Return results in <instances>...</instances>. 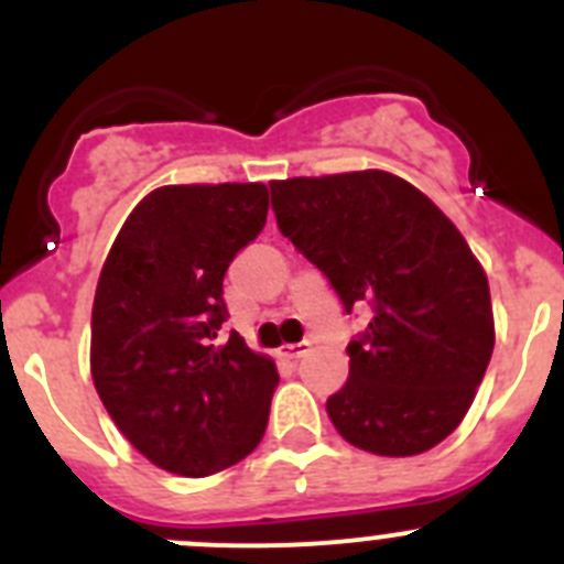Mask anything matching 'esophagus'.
Masks as SVG:
<instances>
[{"instance_id": "esophagus-1", "label": "esophagus", "mask_w": 564, "mask_h": 564, "mask_svg": "<svg viewBox=\"0 0 564 564\" xmlns=\"http://www.w3.org/2000/svg\"><path fill=\"white\" fill-rule=\"evenodd\" d=\"M308 354V341H297V345H283L281 347V356L283 359L294 361V359H303Z\"/></svg>"}]
</instances>
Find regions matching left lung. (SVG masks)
Segmentation results:
<instances>
[{
    "instance_id": "left-lung-1",
    "label": "left lung",
    "mask_w": 564,
    "mask_h": 564,
    "mask_svg": "<svg viewBox=\"0 0 564 564\" xmlns=\"http://www.w3.org/2000/svg\"><path fill=\"white\" fill-rule=\"evenodd\" d=\"M270 192L281 234L345 312H372L347 341V383L325 403L334 429L378 456L440 445L470 409L496 345L489 283L465 236L381 170L272 181Z\"/></svg>"
}]
</instances>
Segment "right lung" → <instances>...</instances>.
I'll return each mask as SVG.
<instances>
[{
	"label": "right lung",
	"instance_id": "1",
	"mask_svg": "<svg viewBox=\"0 0 564 564\" xmlns=\"http://www.w3.org/2000/svg\"><path fill=\"white\" fill-rule=\"evenodd\" d=\"M264 183L163 186L122 225L99 272L91 378L139 454L199 478L256 451L278 387L272 359L252 354L228 319L230 261L267 225Z\"/></svg>",
	"mask_w": 564,
	"mask_h": 564
}]
</instances>
